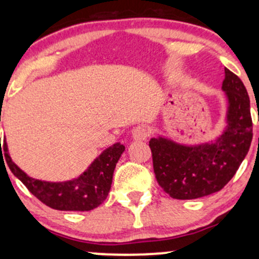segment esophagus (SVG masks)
I'll return each instance as SVG.
<instances>
[{"label":"esophagus","mask_w":259,"mask_h":259,"mask_svg":"<svg viewBox=\"0 0 259 259\" xmlns=\"http://www.w3.org/2000/svg\"><path fill=\"white\" fill-rule=\"evenodd\" d=\"M148 135H150V130H148V127L145 125H139L134 127L132 132L133 139L136 140V141H144V140H146L148 138Z\"/></svg>","instance_id":"1"}]
</instances>
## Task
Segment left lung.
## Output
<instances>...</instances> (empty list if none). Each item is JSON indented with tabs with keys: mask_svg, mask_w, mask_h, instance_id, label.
I'll list each match as a JSON object with an SVG mask.
<instances>
[{
	"mask_svg": "<svg viewBox=\"0 0 259 259\" xmlns=\"http://www.w3.org/2000/svg\"><path fill=\"white\" fill-rule=\"evenodd\" d=\"M225 125L209 141L181 144L167 136L150 140L159 186L177 200H195L221 191L234 177L252 141L249 97L243 82L225 68Z\"/></svg>",
	"mask_w": 259,
	"mask_h": 259,
	"instance_id": "8db88e82",
	"label": "left lung"
}]
</instances>
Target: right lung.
<instances>
[{
  "label": "right lung",
  "instance_id": "1",
  "mask_svg": "<svg viewBox=\"0 0 259 259\" xmlns=\"http://www.w3.org/2000/svg\"><path fill=\"white\" fill-rule=\"evenodd\" d=\"M1 121V115H0ZM5 158L11 171L28 187L35 197L46 206L58 210H85L99 207L108 196L111 190L113 173L125 146L120 142L106 148L79 177L65 181H45L29 177L13 162L8 152L6 138L4 140ZM4 157V156H2Z\"/></svg>",
  "mask_w": 259,
  "mask_h": 259
}]
</instances>
